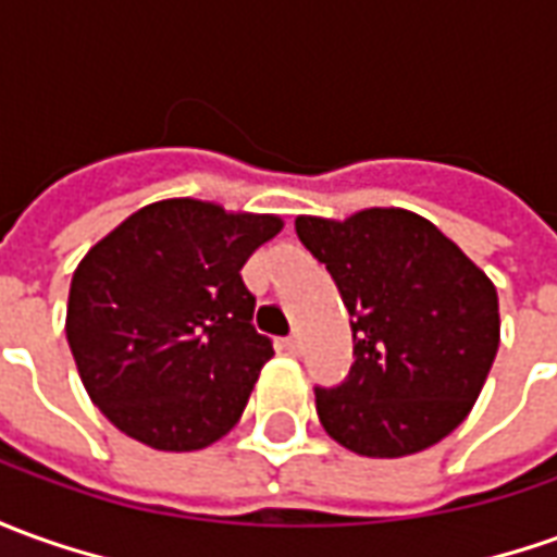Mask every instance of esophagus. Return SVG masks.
I'll list each match as a JSON object with an SVG mask.
<instances>
[{
	"label": "esophagus",
	"instance_id": "obj_1",
	"mask_svg": "<svg viewBox=\"0 0 557 557\" xmlns=\"http://www.w3.org/2000/svg\"><path fill=\"white\" fill-rule=\"evenodd\" d=\"M283 350H286V354H293V357H298V354H301V335H289V338H283Z\"/></svg>",
	"mask_w": 557,
	"mask_h": 557
}]
</instances>
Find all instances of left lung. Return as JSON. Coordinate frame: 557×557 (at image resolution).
Here are the masks:
<instances>
[{
  "label": "left lung",
  "instance_id": "obj_1",
  "mask_svg": "<svg viewBox=\"0 0 557 557\" xmlns=\"http://www.w3.org/2000/svg\"><path fill=\"white\" fill-rule=\"evenodd\" d=\"M350 310L354 366L317 387L329 436L362 457H406L457 430L500 347L497 289L423 215L372 207L344 222L298 215Z\"/></svg>",
  "mask_w": 557,
  "mask_h": 557
}]
</instances>
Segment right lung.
I'll return each mask as SVG.
<instances>
[{
  "label": "right lung",
  "mask_w": 557,
  "mask_h": 557,
  "mask_svg": "<svg viewBox=\"0 0 557 557\" xmlns=\"http://www.w3.org/2000/svg\"><path fill=\"white\" fill-rule=\"evenodd\" d=\"M280 228L277 215L170 198L88 249L72 274L66 342L90 403L121 433L198 451L240 421L274 357L240 268Z\"/></svg>",
  "instance_id": "obj_1"
}]
</instances>
